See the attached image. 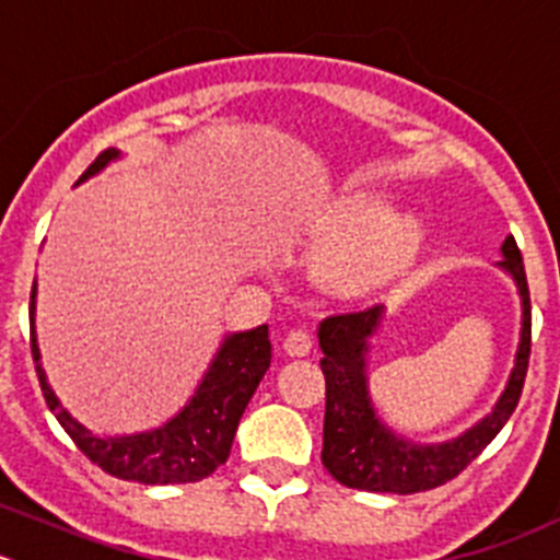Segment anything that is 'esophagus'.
<instances>
[{
    "label": "esophagus",
    "mask_w": 560,
    "mask_h": 560,
    "mask_svg": "<svg viewBox=\"0 0 560 560\" xmlns=\"http://www.w3.org/2000/svg\"><path fill=\"white\" fill-rule=\"evenodd\" d=\"M312 351V337L306 331H292L287 334L284 339V353L292 359H301V357H310Z\"/></svg>",
    "instance_id": "obj_1"
}]
</instances>
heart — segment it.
I'll return each mask as SVG.
<instances>
[{
	"label": "heart",
	"mask_w": 560,
	"mask_h": 560,
	"mask_svg": "<svg viewBox=\"0 0 560 560\" xmlns=\"http://www.w3.org/2000/svg\"><path fill=\"white\" fill-rule=\"evenodd\" d=\"M370 198H345L312 215L304 237L334 240L320 256L317 273L331 292L364 298L404 276L422 250V226L409 212H378Z\"/></svg>",
	"instance_id": "heart-1"
}]
</instances>
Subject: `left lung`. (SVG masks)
Masks as SVG:
<instances>
[{
    "mask_svg": "<svg viewBox=\"0 0 560 560\" xmlns=\"http://www.w3.org/2000/svg\"><path fill=\"white\" fill-rule=\"evenodd\" d=\"M500 254L503 259L498 268L514 279L520 295V345L498 404L458 436L439 439V442L411 439L409 433L392 428L375 409L370 392V348L384 323V306L326 317L317 326V342L323 351L320 368L326 375L323 464L339 483L362 492H428L456 478L503 431L520 404L527 357H530V292H527L522 254L511 234L500 245Z\"/></svg>",
    "mask_w": 560,
    "mask_h": 560,
    "instance_id": "1",
    "label": "left lung"
}]
</instances>
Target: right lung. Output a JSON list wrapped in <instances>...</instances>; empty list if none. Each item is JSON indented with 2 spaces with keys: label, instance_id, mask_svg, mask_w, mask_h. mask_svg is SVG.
Instances as JSON below:
<instances>
[{
  "label": "right lung",
  "instance_id": "right-lung-1",
  "mask_svg": "<svg viewBox=\"0 0 560 560\" xmlns=\"http://www.w3.org/2000/svg\"><path fill=\"white\" fill-rule=\"evenodd\" d=\"M115 160H121V151H102L77 185L102 174ZM35 292H38V284H33V301H30V334H33V359L35 370H38L40 392H44L46 406L57 417V422L66 428L68 436L74 439L77 447L93 464L121 480L165 486L201 480L226 462L240 417H243L245 406L254 398L256 386L270 368L268 326L226 334L187 404L174 417L149 428V431L102 436V433L82 425L60 404L49 378H46V370L40 364L38 337H35Z\"/></svg>",
  "mask_w": 560,
  "mask_h": 560
}]
</instances>
